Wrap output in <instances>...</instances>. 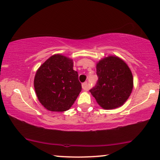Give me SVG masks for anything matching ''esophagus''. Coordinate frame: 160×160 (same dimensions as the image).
Wrapping results in <instances>:
<instances>
[{"label":"esophagus","instance_id":"esophagus-1","mask_svg":"<svg viewBox=\"0 0 160 160\" xmlns=\"http://www.w3.org/2000/svg\"><path fill=\"white\" fill-rule=\"evenodd\" d=\"M82 89H83V90H85V91L88 90V83H87L86 82H83V83L82 84Z\"/></svg>","mask_w":160,"mask_h":160}]
</instances>
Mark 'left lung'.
<instances>
[{
	"mask_svg": "<svg viewBox=\"0 0 160 160\" xmlns=\"http://www.w3.org/2000/svg\"><path fill=\"white\" fill-rule=\"evenodd\" d=\"M98 81L91 89L100 107L112 110L126 102L133 88V76L128 65L116 55H108L97 63Z\"/></svg>",
	"mask_w": 160,
	"mask_h": 160,
	"instance_id": "8db88e82",
	"label": "left lung"
}]
</instances>
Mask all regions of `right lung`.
<instances>
[{
	"label": "right lung",
	"mask_w": 160,
	"mask_h": 160,
	"mask_svg": "<svg viewBox=\"0 0 160 160\" xmlns=\"http://www.w3.org/2000/svg\"><path fill=\"white\" fill-rule=\"evenodd\" d=\"M73 60L55 54L40 66L34 78V88L40 103L52 112L68 110L82 90Z\"/></svg>",
	"instance_id": "add662e5"
}]
</instances>
